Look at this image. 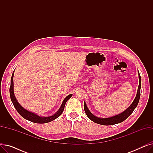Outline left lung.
<instances>
[{"label": "left lung", "mask_w": 153, "mask_h": 153, "mask_svg": "<svg viewBox=\"0 0 153 153\" xmlns=\"http://www.w3.org/2000/svg\"><path fill=\"white\" fill-rule=\"evenodd\" d=\"M138 76H139V86L138 88L137 94H136V97L134 99L133 103L131 104V105L126 110H125L123 112H122V114H120L118 115H117L115 116L111 117H109V118H99L97 117H95L94 115H93L91 113L90 110H89V108H87L86 103L84 102V108L87 117L90 120H91L94 122L100 125H112L120 123L123 122L124 120H125L133 113V111H134L135 108L137 107L140 100V89H141V76L139 72H138Z\"/></svg>", "instance_id": "obj_1"}]
</instances>
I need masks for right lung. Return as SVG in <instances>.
Here are the masks:
<instances>
[{"mask_svg": "<svg viewBox=\"0 0 153 153\" xmlns=\"http://www.w3.org/2000/svg\"><path fill=\"white\" fill-rule=\"evenodd\" d=\"M13 72H14V71H13ZM13 72L12 74V77H11V81H10V99L13 103V105L14 107L19 112V114L23 118L28 120V121H30V122H33V123H48V122H50L53 121V120H55L56 118H57L61 115V114L62 113V111L64 109V107H65V104H66V102L72 97V94H70V95H68L67 97L64 99L59 109L53 115L50 116V117L38 116L36 114L33 113V112H31V111L25 109L23 107H22L20 105V103L18 102L17 99H16L15 96L14 95V92H13Z\"/></svg>", "mask_w": 153, "mask_h": 153, "instance_id": "obj_1", "label": "right lung"}]
</instances>
